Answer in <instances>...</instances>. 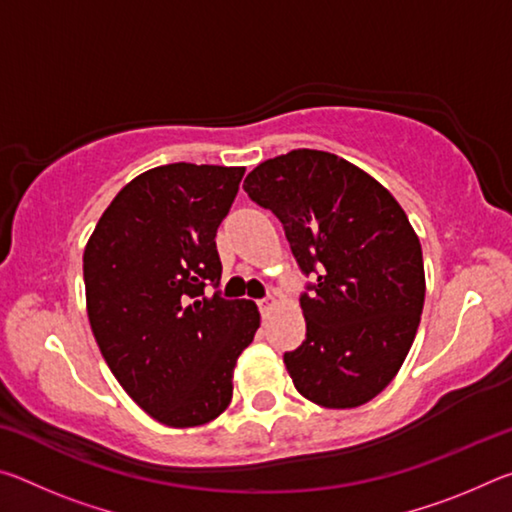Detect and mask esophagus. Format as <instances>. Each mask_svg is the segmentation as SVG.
Listing matches in <instances>:
<instances>
[{"label": "esophagus", "mask_w": 512, "mask_h": 512, "mask_svg": "<svg viewBox=\"0 0 512 512\" xmlns=\"http://www.w3.org/2000/svg\"><path fill=\"white\" fill-rule=\"evenodd\" d=\"M257 305H259V311H262V316H266L268 311H271V309L275 307V298L268 296V298H264V300H259Z\"/></svg>", "instance_id": "1"}]
</instances>
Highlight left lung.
<instances>
[{"label":"left lung","mask_w":512,"mask_h":512,"mask_svg":"<svg viewBox=\"0 0 512 512\" xmlns=\"http://www.w3.org/2000/svg\"><path fill=\"white\" fill-rule=\"evenodd\" d=\"M246 194L282 221L311 293L307 339L284 354L296 391L354 409L391 384L424 305L420 239L388 189L339 155L296 149L248 173Z\"/></svg>","instance_id":"1"}]
</instances>
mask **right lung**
I'll return each mask as SVG.
<instances>
[{
	"instance_id": "1",
	"label": "right lung",
	"mask_w": 512,
	"mask_h": 512,
	"mask_svg": "<svg viewBox=\"0 0 512 512\" xmlns=\"http://www.w3.org/2000/svg\"><path fill=\"white\" fill-rule=\"evenodd\" d=\"M246 167L173 162L140 173L101 214L83 253L94 339L131 400L187 429L228 409L239 354L255 339L253 300L219 287L216 230Z\"/></svg>"
}]
</instances>
